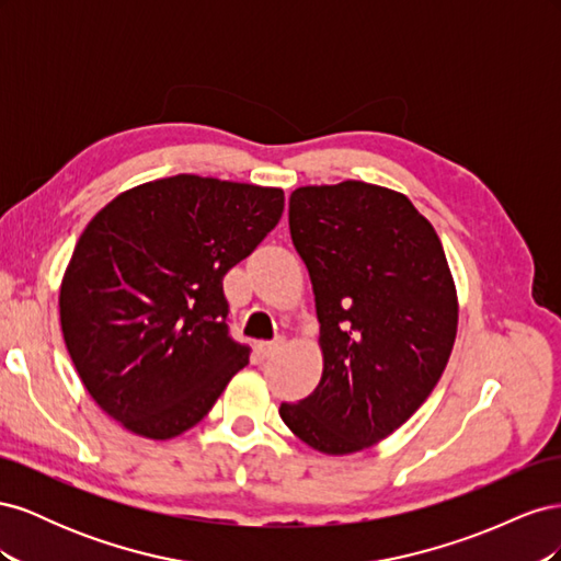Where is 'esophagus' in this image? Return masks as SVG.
I'll return each mask as SVG.
<instances>
[{
    "label": "esophagus",
    "instance_id": "34e87169",
    "mask_svg": "<svg viewBox=\"0 0 561 561\" xmlns=\"http://www.w3.org/2000/svg\"><path fill=\"white\" fill-rule=\"evenodd\" d=\"M280 344H283V339H278V342H260L257 346H254V353H257L260 360H266L280 348Z\"/></svg>",
    "mask_w": 561,
    "mask_h": 561
}]
</instances>
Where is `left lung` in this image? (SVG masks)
Instances as JSON below:
<instances>
[{
	"mask_svg": "<svg viewBox=\"0 0 561 561\" xmlns=\"http://www.w3.org/2000/svg\"><path fill=\"white\" fill-rule=\"evenodd\" d=\"M290 233L316 295L322 377L309 398L283 402L280 419L316 451H363L443 377L458 328L454 276L428 219L379 184L299 186Z\"/></svg>",
	"mask_w": 561,
	"mask_h": 561,
	"instance_id": "left-lung-1",
	"label": "left lung"
}]
</instances>
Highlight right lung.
Returning a JSON list of instances; mask_svg holds the SVG:
<instances>
[{
    "instance_id": "obj_1",
    "label": "right lung",
    "mask_w": 561,
    "mask_h": 561,
    "mask_svg": "<svg viewBox=\"0 0 561 561\" xmlns=\"http://www.w3.org/2000/svg\"><path fill=\"white\" fill-rule=\"evenodd\" d=\"M285 196L201 175L112 198L79 236L60 283V328L81 383L140 437L194 428L248 346L229 336L222 278L278 225Z\"/></svg>"
}]
</instances>
